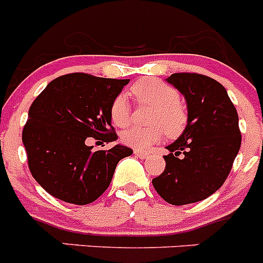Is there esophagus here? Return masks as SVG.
<instances>
[{"label":"esophagus","mask_w":263,"mask_h":263,"mask_svg":"<svg viewBox=\"0 0 263 263\" xmlns=\"http://www.w3.org/2000/svg\"><path fill=\"white\" fill-rule=\"evenodd\" d=\"M134 155L138 158H141V159H146V158L148 157V153L147 152H141V150H134Z\"/></svg>","instance_id":"obj_1"}]
</instances>
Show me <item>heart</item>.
<instances>
[{
    "mask_svg": "<svg viewBox=\"0 0 263 263\" xmlns=\"http://www.w3.org/2000/svg\"><path fill=\"white\" fill-rule=\"evenodd\" d=\"M130 92L139 104L152 105L150 127L132 126L121 133L122 142L138 150H146L159 142L163 129L168 136L179 133L185 122V113L179 104L178 90L170 84L154 78L142 79L134 83ZM132 108L126 95L120 93L109 106L110 121L116 126H126L130 121Z\"/></svg>",
    "mask_w": 263,
    "mask_h": 263,
    "instance_id": "1",
    "label": "heart"
}]
</instances>
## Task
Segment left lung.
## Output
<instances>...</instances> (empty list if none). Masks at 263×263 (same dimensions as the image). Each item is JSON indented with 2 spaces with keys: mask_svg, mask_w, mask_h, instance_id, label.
<instances>
[{
  "mask_svg": "<svg viewBox=\"0 0 263 263\" xmlns=\"http://www.w3.org/2000/svg\"><path fill=\"white\" fill-rule=\"evenodd\" d=\"M167 81L185 97L188 122L167 146L166 168L153 185L167 203L184 205L204 200L224 184L240 150L241 132L236 108L215 79L179 72Z\"/></svg>",
  "mask_w": 263,
  "mask_h": 263,
  "instance_id": "obj_1",
  "label": "left lung"
}]
</instances>
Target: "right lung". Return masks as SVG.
I'll list each match as a JSON object with an SVG mask.
<instances>
[{
    "label": "right lung",
    "mask_w": 263,
    "mask_h": 263,
    "mask_svg": "<svg viewBox=\"0 0 263 263\" xmlns=\"http://www.w3.org/2000/svg\"><path fill=\"white\" fill-rule=\"evenodd\" d=\"M129 79L97 78L75 72L53 79L32 101L22 142L30 173L53 197L84 205L105 192L126 146L93 152L88 138L117 139L109 106Z\"/></svg>",
    "instance_id": "1"
}]
</instances>
